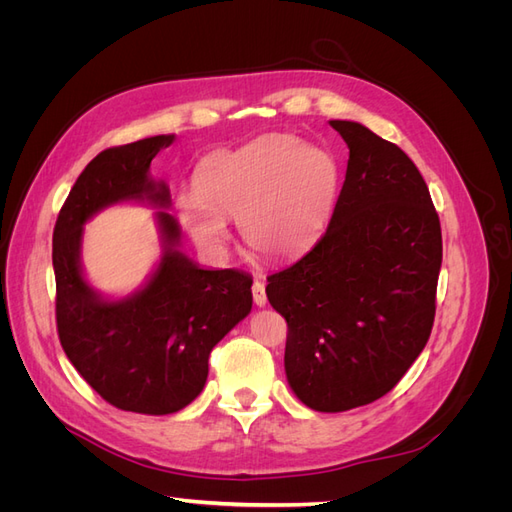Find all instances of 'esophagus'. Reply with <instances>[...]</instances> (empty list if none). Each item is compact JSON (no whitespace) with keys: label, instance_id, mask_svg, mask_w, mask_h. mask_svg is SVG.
Segmentation results:
<instances>
[{"label":"esophagus","instance_id":"esophagus-1","mask_svg":"<svg viewBox=\"0 0 512 512\" xmlns=\"http://www.w3.org/2000/svg\"><path fill=\"white\" fill-rule=\"evenodd\" d=\"M252 297H254V303L258 305V307H265L267 305V292H265V284L262 282H254V286H252Z\"/></svg>","mask_w":512,"mask_h":512}]
</instances>
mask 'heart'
Returning <instances> with one entry per match:
<instances>
[{"label":"heart","mask_w":512,"mask_h":512,"mask_svg":"<svg viewBox=\"0 0 512 512\" xmlns=\"http://www.w3.org/2000/svg\"><path fill=\"white\" fill-rule=\"evenodd\" d=\"M196 190L177 198V215L207 256L226 254V218L237 215L252 250L288 258L307 250L327 228L339 192V164L327 149L273 132L207 156L196 168Z\"/></svg>","instance_id":"obj_1"}]
</instances>
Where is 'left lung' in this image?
Listing matches in <instances>:
<instances>
[{
    "label": "left lung",
    "instance_id": "obj_1",
    "mask_svg": "<svg viewBox=\"0 0 512 512\" xmlns=\"http://www.w3.org/2000/svg\"><path fill=\"white\" fill-rule=\"evenodd\" d=\"M350 156L324 237L269 277L288 322L286 380L316 412H346L389 393L423 352L442 267L427 183L397 145L356 121H329Z\"/></svg>",
    "mask_w": 512,
    "mask_h": 512
}]
</instances>
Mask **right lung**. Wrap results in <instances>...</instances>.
<instances>
[{
    "mask_svg": "<svg viewBox=\"0 0 512 512\" xmlns=\"http://www.w3.org/2000/svg\"><path fill=\"white\" fill-rule=\"evenodd\" d=\"M175 134L106 149L76 179L53 232L57 331L74 369L115 408L164 416L205 389L209 354L252 312V277L205 269L181 250L170 192L151 160ZM156 206L163 254L148 280L123 298L88 284L82 269L84 224L113 204Z\"/></svg>",
    "mask_w": 512,
    "mask_h": 512,
    "instance_id": "add662e5",
    "label": "right lung"
}]
</instances>
